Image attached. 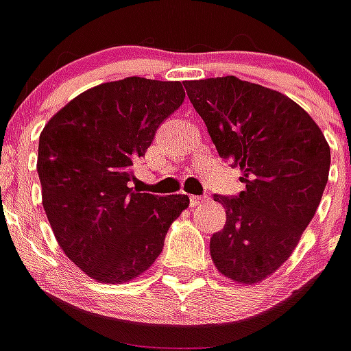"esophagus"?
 <instances>
[{"label": "esophagus", "mask_w": 351, "mask_h": 351, "mask_svg": "<svg viewBox=\"0 0 351 351\" xmlns=\"http://www.w3.org/2000/svg\"><path fill=\"white\" fill-rule=\"evenodd\" d=\"M208 197H198V195H190V207L197 208L202 207L204 204H207Z\"/></svg>", "instance_id": "obj_1"}]
</instances>
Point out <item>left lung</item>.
<instances>
[{
    "instance_id": "1",
    "label": "left lung",
    "mask_w": 351,
    "mask_h": 351,
    "mask_svg": "<svg viewBox=\"0 0 351 351\" xmlns=\"http://www.w3.org/2000/svg\"><path fill=\"white\" fill-rule=\"evenodd\" d=\"M219 156L239 166L246 190L214 195L226 226L210 238L219 274L253 285L278 270L313 221L331 153L319 125L280 91L236 76L186 81Z\"/></svg>"
}]
</instances>
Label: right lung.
Segmentation results:
<instances>
[{
    "label": "right lung",
    "instance_id": "add662e5",
    "mask_svg": "<svg viewBox=\"0 0 351 351\" xmlns=\"http://www.w3.org/2000/svg\"><path fill=\"white\" fill-rule=\"evenodd\" d=\"M183 100L180 81L130 76L77 95L40 132L45 215L66 256L93 280L125 284L143 275L189 207L186 195L158 197L129 186L132 166Z\"/></svg>",
    "mask_w": 351,
    "mask_h": 351
}]
</instances>
